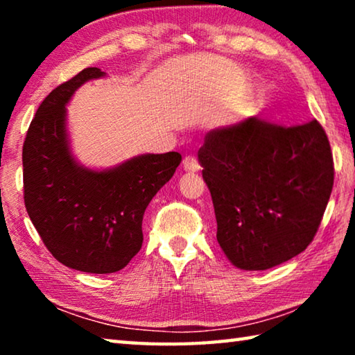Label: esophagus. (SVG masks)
Here are the masks:
<instances>
[{
    "label": "esophagus",
    "mask_w": 355,
    "mask_h": 355,
    "mask_svg": "<svg viewBox=\"0 0 355 355\" xmlns=\"http://www.w3.org/2000/svg\"><path fill=\"white\" fill-rule=\"evenodd\" d=\"M183 169L186 172H197V171H200V164H199V161H197V158H194V156H186V158L183 159Z\"/></svg>",
    "instance_id": "34e87169"
}]
</instances>
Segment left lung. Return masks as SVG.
Here are the masks:
<instances>
[{
  "label": "left lung",
  "mask_w": 355,
  "mask_h": 355,
  "mask_svg": "<svg viewBox=\"0 0 355 355\" xmlns=\"http://www.w3.org/2000/svg\"><path fill=\"white\" fill-rule=\"evenodd\" d=\"M218 243L245 271L291 260L313 241L334 186V159L318 120L282 127L250 117L208 131L199 150Z\"/></svg>",
  "instance_id": "obj_1"
}]
</instances>
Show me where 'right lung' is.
I'll return each mask as SVG.
<instances>
[{
  "label": "right lung",
  "instance_id": "add662e5",
  "mask_svg": "<svg viewBox=\"0 0 355 355\" xmlns=\"http://www.w3.org/2000/svg\"><path fill=\"white\" fill-rule=\"evenodd\" d=\"M105 75L87 67L51 91L23 144L29 219L59 263L91 274L117 272L141 250L146 208L182 163L177 152L139 155L103 171L78 163L65 106L78 87Z\"/></svg>",
  "mask_w": 355,
  "mask_h": 355
}]
</instances>
